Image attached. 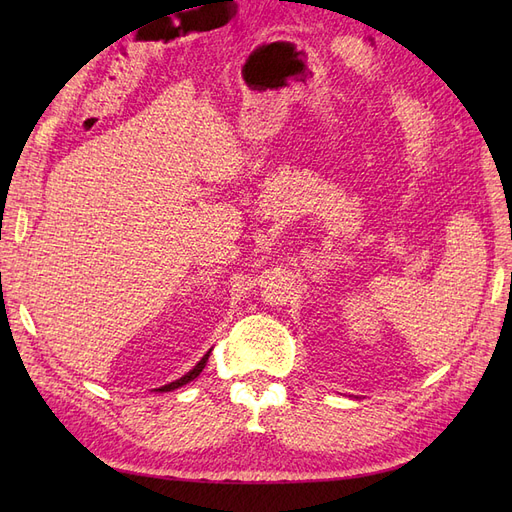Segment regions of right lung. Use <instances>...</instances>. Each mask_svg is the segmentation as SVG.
<instances>
[{
    "instance_id": "right-lung-1",
    "label": "right lung",
    "mask_w": 512,
    "mask_h": 512,
    "mask_svg": "<svg viewBox=\"0 0 512 512\" xmlns=\"http://www.w3.org/2000/svg\"><path fill=\"white\" fill-rule=\"evenodd\" d=\"M209 354H211V350L203 356V359H200L188 374L185 376H181L179 380H175V382H170V384H164V386H160V389H156V391H160V393H166V391H175V389H179V386H183V384H188V382H192L194 378H198L200 376V371L205 369V365H207V361H209Z\"/></svg>"
}]
</instances>
